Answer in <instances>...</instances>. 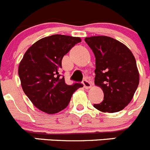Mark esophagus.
<instances>
[{
    "label": "esophagus",
    "instance_id": "esophagus-1",
    "mask_svg": "<svg viewBox=\"0 0 150 150\" xmlns=\"http://www.w3.org/2000/svg\"><path fill=\"white\" fill-rule=\"evenodd\" d=\"M83 86L85 88L88 89V88H91L92 85L90 81H87V80H84L83 81Z\"/></svg>",
    "mask_w": 150,
    "mask_h": 150
}]
</instances>
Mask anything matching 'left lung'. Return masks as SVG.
Instances as JSON below:
<instances>
[{"label": "left lung", "mask_w": 150, "mask_h": 150, "mask_svg": "<svg viewBox=\"0 0 150 150\" xmlns=\"http://www.w3.org/2000/svg\"><path fill=\"white\" fill-rule=\"evenodd\" d=\"M96 58L94 83L102 88L104 100L93 107L103 112L123 110L132 99L139 83L137 62L131 51L107 36L86 38Z\"/></svg>", "instance_id": "obj_1"}]
</instances>
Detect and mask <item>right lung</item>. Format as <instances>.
Listing matches in <instances>:
<instances>
[{
  "instance_id": "add662e5",
  "label": "right lung",
  "mask_w": 150,
  "mask_h": 150,
  "mask_svg": "<svg viewBox=\"0 0 150 150\" xmlns=\"http://www.w3.org/2000/svg\"><path fill=\"white\" fill-rule=\"evenodd\" d=\"M78 37L53 35L38 40L28 48L19 66L22 89L32 103L48 114L67 107L72 95L83 84L65 83L59 74L63 57L75 44Z\"/></svg>"
}]
</instances>
